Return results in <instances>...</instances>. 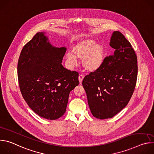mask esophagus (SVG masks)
I'll use <instances>...</instances> for the list:
<instances>
[{
	"label": "esophagus",
	"instance_id": "34e87169",
	"mask_svg": "<svg viewBox=\"0 0 154 154\" xmlns=\"http://www.w3.org/2000/svg\"><path fill=\"white\" fill-rule=\"evenodd\" d=\"M83 78H84V75H82V74H80V75H79V82H80V83H82V80H83Z\"/></svg>",
	"mask_w": 154,
	"mask_h": 154
}]
</instances>
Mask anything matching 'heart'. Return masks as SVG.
Listing matches in <instances>:
<instances>
[{
	"mask_svg": "<svg viewBox=\"0 0 154 154\" xmlns=\"http://www.w3.org/2000/svg\"><path fill=\"white\" fill-rule=\"evenodd\" d=\"M76 58H82V63L85 70L94 72L98 70L103 63L105 50L100 43L90 38L78 41L73 46L72 53L66 54L67 61L72 66L76 64Z\"/></svg>",
	"mask_w": 154,
	"mask_h": 154,
	"instance_id": "obj_1",
	"label": "heart"
}]
</instances>
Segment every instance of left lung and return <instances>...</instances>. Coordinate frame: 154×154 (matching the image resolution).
Masks as SVG:
<instances>
[{"mask_svg": "<svg viewBox=\"0 0 154 154\" xmlns=\"http://www.w3.org/2000/svg\"><path fill=\"white\" fill-rule=\"evenodd\" d=\"M109 45L115 49L114 54L106 57L102 66L82 82L91 112L100 119L112 118L125 107L138 74L137 55L123 34L115 31Z\"/></svg>", "mask_w": 154, "mask_h": 154, "instance_id": "left-lung-1", "label": "left lung"}]
</instances>
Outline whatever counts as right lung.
<instances>
[{
  "label": "right lung",
  "mask_w": 154,
  "mask_h": 154,
  "mask_svg": "<svg viewBox=\"0 0 154 154\" xmlns=\"http://www.w3.org/2000/svg\"><path fill=\"white\" fill-rule=\"evenodd\" d=\"M44 32L37 33L22 49L17 63L20 91L30 108L49 120L66 112L69 93L79 83V73L61 64L66 48H54Z\"/></svg>",
  "instance_id": "1"
}]
</instances>
